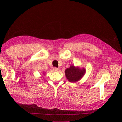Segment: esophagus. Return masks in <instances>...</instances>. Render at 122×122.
I'll list each match as a JSON object with an SVG mask.
<instances>
[{
    "label": "esophagus",
    "mask_w": 122,
    "mask_h": 122,
    "mask_svg": "<svg viewBox=\"0 0 122 122\" xmlns=\"http://www.w3.org/2000/svg\"><path fill=\"white\" fill-rule=\"evenodd\" d=\"M53 69L54 71H55V72H58L59 71V69L57 68H56V67H54L53 68Z\"/></svg>",
    "instance_id": "esophagus-1"
}]
</instances>
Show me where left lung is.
<instances>
[{
    "label": "left lung",
    "mask_w": 122,
    "mask_h": 122,
    "mask_svg": "<svg viewBox=\"0 0 122 122\" xmlns=\"http://www.w3.org/2000/svg\"><path fill=\"white\" fill-rule=\"evenodd\" d=\"M86 73L84 68L80 69L75 67L74 66H71L65 70V74L69 81L75 82L78 81L82 78Z\"/></svg>",
    "instance_id": "8db88e82"
}]
</instances>
